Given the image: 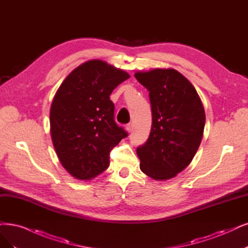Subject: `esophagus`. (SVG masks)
<instances>
[{"instance_id": "esophagus-1", "label": "esophagus", "mask_w": 248, "mask_h": 248, "mask_svg": "<svg viewBox=\"0 0 248 248\" xmlns=\"http://www.w3.org/2000/svg\"><path fill=\"white\" fill-rule=\"evenodd\" d=\"M125 130L129 132V133H131L133 131V124H127L126 126H125Z\"/></svg>"}]
</instances>
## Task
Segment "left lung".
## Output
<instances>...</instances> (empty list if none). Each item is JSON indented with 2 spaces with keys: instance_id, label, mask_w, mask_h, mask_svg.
<instances>
[{
  "instance_id": "left-lung-1",
  "label": "left lung",
  "mask_w": 248,
  "mask_h": 248,
  "mask_svg": "<svg viewBox=\"0 0 248 248\" xmlns=\"http://www.w3.org/2000/svg\"><path fill=\"white\" fill-rule=\"evenodd\" d=\"M149 92L152 125L148 140L137 148L140 169L163 181L185 170L202 140L205 113L193 85L175 69L135 73Z\"/></svg>"
}]
</instances>
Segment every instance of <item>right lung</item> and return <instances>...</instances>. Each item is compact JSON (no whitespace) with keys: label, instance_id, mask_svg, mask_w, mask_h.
<instances>
[{"label":"right lung","instance_id":"add662e5","mask_svg":"<svg viewBox=\"0 0 248 248\" xmlns=\"http://www.w3.org/2000/svg\"><path fill=\"white\" fill-rule=\"evenodd\" d=\"M129 73L102 60L73 69L52 101L51 137L55 151L72 177L91 180L109 167V153L127 137L114 121L110 94Z\"/></svg>","mask_w":248,"mask_h":248}]
</instances>
